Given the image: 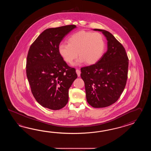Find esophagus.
Wrapping results in <instances>:
<instances>
[{"mask_svg":"<svg viewBox=\"0 0 151 151\" xmlns=\"http://www.w3.org/2000/svg\"><path fill=\"white\" fill-rule=\"evenodd\" d=\"M76 73H77L78 76V77H80V73H81V72H80V70H78V69H77V70H76Z\"/></svg>","mask_w":151,"mask_h":151,"instance_id":"obj_1","label":"esophagus"}]
</instances>
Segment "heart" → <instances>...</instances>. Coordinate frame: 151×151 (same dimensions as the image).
<instances>
[{"mask_svg":"<svg viewBox=\"0 0 151 151\" xmlns=\"http://www.w3.org/2000/svg\"><path fill=\"white\" fill-rule=\"evenodd\" d=\"M105 43L103 35L98 32L80 31L68 39V42H61L58 52L65 62L71 64L78 55L79 59L73 65L86 61L87 64H96L103 57Z\"/></svg>","mask_w":151,"mask_h":151,"instance_id":"heart-1","label":"heart"}]
</instances>
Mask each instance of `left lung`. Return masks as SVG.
Wrapping results in <instances>:
<instances>
[{
  "mask_svg": "<svg viewBox=\"0 0 151 151\" xmlns=\"http://www.w3.org/2000/svg\"><path fill=\"white\" fill-rule=\"evenodd\" d=\"M100 31L107 40V50L95 64L81 68L87 103L103 108L116 103L125 88L127 79L128 58L121 43L109 31Z\"/></svg>",
  "mask_w": 151,
  "mask_h": 151,
  "instance_id": "left-lung-1",
  "label": "left lung"
}]
</instances>
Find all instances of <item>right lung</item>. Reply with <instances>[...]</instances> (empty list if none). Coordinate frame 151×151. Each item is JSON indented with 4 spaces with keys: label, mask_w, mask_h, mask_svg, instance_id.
I'll list each match as a JSON object with an SVG mask.
<instances>
[{
    "label": "right lung",
    "mask_w": 151,
    "mask_h": 151,
    "mask_svg": "<svg viewBox=\"0 0 151 151\" xmlns=\"http://www.w3.org/2000/svg\"><path fill=\"white\" fill-rule=\"evenodd\" d=\"M76 27L70 25L46 29L29 49L26 68L31 92L37 101L48 109L65 106L68 90L78 77L75 68L69 67L58 52L61 40Z\"/></svg>",
    "instance_id": "add662e5"
}]
</instances>
